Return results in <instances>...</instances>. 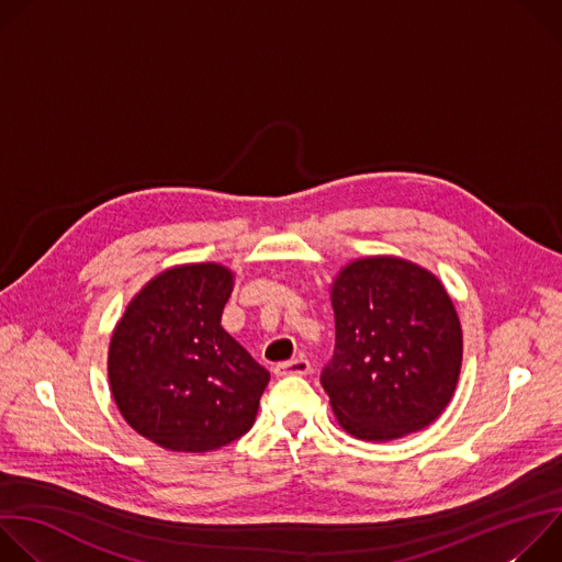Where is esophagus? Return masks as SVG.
I'll use <instances>...</instances> for the list:
<instances>
[{"instance_id": "34e87169", "label": "esophagus", "mask_w": 562, "mask_h": 562, "mask_svg": "<svg viewBox=\"0 0 562 562\" xmlns=\"http://www.w3.org/2000/svg\"><path fill=\"white\" fill-rule=\"evenodd\" d=\"M273 371H276L278 375H289V373H293V375H306V373L311 371V362L300 356V358H293V360H286V362L276 364Z\"/></svg>"}]
</instances>
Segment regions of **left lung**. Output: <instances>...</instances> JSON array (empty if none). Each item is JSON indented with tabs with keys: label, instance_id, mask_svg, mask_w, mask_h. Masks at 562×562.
<instances>
[{
	"label": "left lung",
	"instance_id": "left-lung-1",
	"mask_svg": "<svg viewBox=\"0 0 562 562\" xmlns=\"http://www.w3.org/2000/svg\"><path fill=\"white\" fill-rule=\"evenodd\" d=\"M336 351L323 382L338 425L386 442L431 425L453 397L462 327L445 284L425 267L369 256L331 284Z\"/></svg>",
	"mask_w": 562,
	"mask_h": 562
}]
</instances>
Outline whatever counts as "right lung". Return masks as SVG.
<instances>
[{"mask_svg": "<svg viewBox=\"0 0 562 562\" xmlns=\"http://www.w3.org/2000/svg\"><path fill=\"white\" fill-rule=\"evenodd\" d=\"M235 276L217 262L157 273L128 302L109 345L122 418L169 451H215L245 436L269 371L220 325Z\"/></svg>", "mask_w": 562, "mask_h": 562, "instance_id": "right-lung-1", "label": "right lung"}]
</instances>
